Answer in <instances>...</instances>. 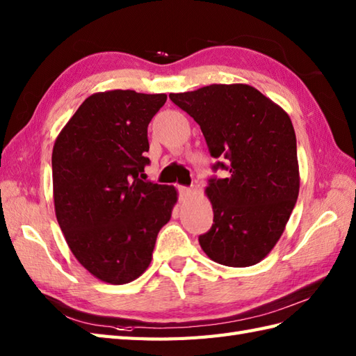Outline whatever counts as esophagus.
<instances>
[{
  "label": "esophagus",
  "mask_w": 356,
  "mask_h": 356,
  "mask_svg": "<svg viewBox=\"0 0 356 356\" xmlns=\"http://www.w3.org/2000/svg\"><path fill=\"white\" fill-rule=\"evenodd\" d=\"M178 191H179L181 196H188V195L192 193V191L188 187H178Z\"/></svg>",
  "instance_id": "esophagus-1"
}]
</instances>
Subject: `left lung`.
<instances>
[{
  "label": "left lung",
  "mask_w": 356,
  "mask_h": 356,
  "mask_svg": "<svg viewBox=\"0 0 356 356\" xmlns=\"http://www.w3.org/2000/svg\"><path fill=\"white\" fill-rule=\"evenodd\" d=\"M200 124L211 156L230 175L205 187L213 225L200 236L211 260L259 264L279 242L300 191L297 140L285 109L247 83H213L169 94Z\"/></svg>",
  "instance_id": "8db88e82"
}]
</instances>
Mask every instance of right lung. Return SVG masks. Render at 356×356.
<instances>
[{
	"label": "right lung",
	"mask_w": 356,
	"mask_h": 356,
	"mask_svg": "<svg viewBox=\"0 0 356 356\" xmlns=\"http://www.w3.org/2000/svg\"><path fill=\"white\" fill-rule=\"evenodd\" d=\"M168 96L132 90L91 94L51 154L56 219L74 257L109 285L138 279L178 201L173 186L140 179L147 124Z\"/></svg>",
	"instance_id": "1"
}]
</instances>
